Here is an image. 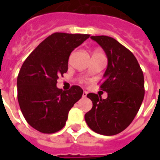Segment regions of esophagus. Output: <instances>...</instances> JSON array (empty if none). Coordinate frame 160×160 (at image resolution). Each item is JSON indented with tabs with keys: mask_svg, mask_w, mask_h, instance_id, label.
I'll return each instance as SVG.
<instances>
[{
	"mask_svg": "<svg viewBox=\"0 0 160 160\" xmlns=\"http://www.w3.org/2000/svg\"><path fill=\"white\" fill-rule=\"evenodd\" d=\"M87 95V91H83V94H82V98H86Z\"/></svg>",
	"mask_w": 160,
	"mask_h": 160,
	"instance_id": "obj_1",
	"label": "esophagus"
}]
</instances>
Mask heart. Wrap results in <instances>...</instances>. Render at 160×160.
I'll list each match as a JSON object with an SVG mask.
<instances>
[{"instance_id": "obj_1", "label": "heart", "mask_w": 160, "mask_h": 160, "mask_svg": "<svg viewBox=\"0 0 160 160\" xmlns=\"http://www.w3.org/2000/svg\"><path fill=\"white\" fill-rule=\"evenodd\" d=\"M97 52H99V51H98V50H96V51H94V53H97Z\"/></svg>"}]
</instances>
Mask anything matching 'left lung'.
<instances>
[{
  "mask_svg": "<svg viewBox=\"0 0 160 160\" xmlns=\"http://www.w3.org/2000/svg\"><path fill=\"white\" fill-rule=\"evenodd\" d=\"M103 49L108 65L100 88L106 99L94 93L87 94L93 107L85 114L90 129L103 135H114L131 123L144 98V77L136 58L113 38L92 36Z\"/></svg>",
  "mask_w": 160,
  "mask_h": 160,
  "instance_id": "left-lung-1",
  "label": "left lung"
}]
</instances>
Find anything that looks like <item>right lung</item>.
Wrapping results in <instances>:
<instances>
[{"instance_id": "right-lung-1", "label": "right lung", "mask_w": 160, "mask_h": 160, "mask_svg": "<svg viewBox=\"0 0 160 160\" xmlns=\"http://www.w3.org/2000/svg\"><path fill=\"white\" fill-rule=\"evenodd\" d=\"M89 34L54 32L25 59L18 76V99L28 123L45 134L64 128L68 113L82 98L78 86L62 91L57 87L58 77L68 70V60L73 49Z\"/></svg>"}]
</instances>
